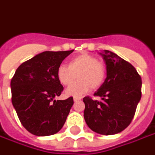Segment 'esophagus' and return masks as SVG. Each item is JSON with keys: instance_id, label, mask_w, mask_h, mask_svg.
<instances>
[{"instance_id": "esophagus-1", "label": "esophagus", "mask_w": 155, "mask_h": 155, "mask_svg": "<svg viewBox=\"0 0 155 155\" xmlns=\"http://www.w3.org/2000/svg\"><path fill=\"white\" fill-rule=\"evenodd\" d=\"M81 99H78V98H74L73 99V100H74V102H77V101H78V100H80Z\"/></svg>"}]
</instances>
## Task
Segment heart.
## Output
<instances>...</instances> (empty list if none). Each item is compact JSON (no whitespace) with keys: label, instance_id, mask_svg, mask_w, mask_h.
<instances>
[{"label":"heart","instance_id":"1","mask_svg":"<svg viewBox=\"0 0 155 155\" xmlns=\"http://www.w3.org/2000/svg\"><path fill=\"white\" fill-rule=\"evenodd\" d=\"M106 75L105 64L90 54L78 55L68 62V67L60 66L56 71L57 79L64 86L70 85L77 76L78 81L66 90L67 95L75 98L84 95L90 87L93 89L100 88L105 81Z\"/></svg>","mask_w":155,"mask_h":155}]
</instances>
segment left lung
I'll return each mask as SVG.
<instances>
[{"instance_id":"8db88e82","label":"left lung","mask_w":155,"mask_h":155,"mask_svg":"<svg viewBox=\"0 0 155 155\" xmlns=\"http://www.w3.org/2000/svg\"><path fill=\"white\" fill-rule=\"evenodd\" d=\"M100 55L106 63L107 77L94 95L101 100L84 97V116L92 131L113 135L132 122L142 96V79L135 67L119 55L109 51Z\"/></svg>"}]
</instances>
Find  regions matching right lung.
Wrapping results in <instances>:
<instances>
[{
    "mask_svg": "<svg viewBox=\"0 0 155 155\" xmlns=\"http://www.w3.org/2000/svg\"><path fill=\"white\" fill-rule=\"evenodd\" d=\"M73 50L45 51L22 63L11 80L12 102L24 128L35 136L58 133L66 122L73 98L55 100L63 91L57 68Z\"/></svg>",
    "mask_w": 155,
    "mask_h": 155,
    "instance_id": "obj_1",
    "label": "right lung"
}]
</instances>
